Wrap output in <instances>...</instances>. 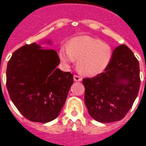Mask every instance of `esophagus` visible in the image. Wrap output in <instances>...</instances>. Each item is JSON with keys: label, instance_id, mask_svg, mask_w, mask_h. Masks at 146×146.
I'll use <instances>...</instances> for the list:
<instances>
[{"label": "esophagus", "instance_id": "34e87169", "mask_svg": "<svg viewBox=\"0 0 146 146\" xmlns=\"http://www.w3.org/2000/svg\"><path fill=\"white\" fill-rule=\"evenodd\" d=\"M73 80L76 82H80V81H82V78L77 75H74L73 76Z\"/></svg>", "mask_w": 146, "mask_h": 146}]
</instances>
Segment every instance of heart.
Listing matches in <instances>:
<instances>
[{
	"instance_id": "1",
	"label": "heart",
	"mask_w": 146,
	"mask_h": 146,
	"mask_svg": "<svg viewBox=\"0 0 146 146\" xmlns=\"http://www.w3.org/2000/svg\"><path fill=\"white\" fill-rule=\"evenodd\" d=\"M113 50L109 43L90 36H80L72 39L68 49L60 50V58L64 63L77 60L76 69L84 76H93L107 68L112 60Z\"/></svg>"
}]
</instances>
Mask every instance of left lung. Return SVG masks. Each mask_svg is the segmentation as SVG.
Listing matches in <instances>:
<instances>
[{
    "label": "left lung",
    "mask_w": 146,
    "mask_h": 146,
    "mask_svg": "<svg viewBox=\"0 0 146 146\" xmlns=\"http://www.w3.org/2000/svg\"><path fill=\"white\" fill-rule=\"evenodd\" d=\"M83 84L91 117L103 123L119 121L131 109L139 90V61L126 45H120L103 73L83 79Z\"/></svg>",
    "instance_id": "obj_1"
}]
</instances>
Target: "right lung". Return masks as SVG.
Listing matches in <instances>:
<instances>
[{
	"mask_svg": "<svg viewBox=\"0 0 146 146\" xmlns=\"http://www.w3.org/2000/svg\"><path fill=\"white\" fill-rule=\"evenodd\" d=\"M59 63L55 50L43 49L36 43L21 46L8 61L6 84L9 96L30 121L46 123L60 113L73 76L57 68Z\"/></svg>",
	"mask_w": 146,
	"mask_h": 146,
	"instance_id": "right-lung-1",
	"label": "right lung"
}]
</instances>
